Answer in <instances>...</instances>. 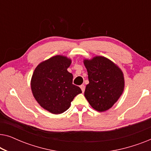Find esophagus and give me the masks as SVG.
I'll list each match as a JSON object with an SVG mask.
<instances>
[{"label":"esophagus","mask_w":151,"mask_h":151,"mask_svg":"<svg viewBox=\"0 0 151 151\" xmlns=\"http://www.w3.org/2000/svg\"><path fill=\"white\" fill-rule=\"evenodd\" d=\"M80 88H81L82 91V92H84V90H85V86H84V84H82V85L80 86Z\"/></svg>","instance_id":"34e87169"}]
</instances>
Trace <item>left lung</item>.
I'll use <instances>...</instances> for the list:
<instances>
[{"label": "left lung", "mask_w": 151, "mask_h": 151, "mask_svg": "<svg viewBox=\"0 0 151 151\" xmlns=\"http://www.w3.org/2000/svg\"><path fill=\"white\" fill-rule=\"evenodd\" d=\"M88 83L84 96L92 108L104 112L112 107L124 89V73L118 66L104 56L84 59Z\"/></svg>", "instance_id": "left-lung-1"}]
</instances>
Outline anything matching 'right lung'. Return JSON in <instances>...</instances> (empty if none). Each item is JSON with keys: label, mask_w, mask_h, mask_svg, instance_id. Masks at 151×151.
<instances>
[{"label": "right lung", "mask_w": 151, "mask_h": 151, "mask_svg": "<svg viewBox=\"0 0 151 151\" xmlns=\"http://www.w3.org/2000/svg\"><path fill=\"white\" fill-rule=\"evenodd\" d=\"M71 60L57 55L37 66L31 80V88L37 102L53 114L67 110L77 95L79 86L73 84V75L67 71Z\"/></svg>", "instance_id": "add662e5"}]
</instances>
